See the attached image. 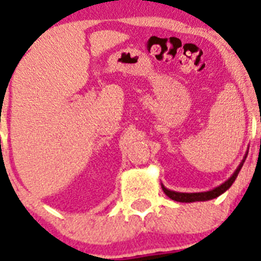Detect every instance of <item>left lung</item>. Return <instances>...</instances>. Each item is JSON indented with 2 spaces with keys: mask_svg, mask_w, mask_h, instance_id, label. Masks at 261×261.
I'll list each match as a JSON object with an SVG mask.
<instances>
[{
  "mask_svg": "<svg viewBox=\"0 0 261 261\" xmlns=\"http://www.w3.org/2000/svg\"><path fill=\"white\" fill-rule=\"evenodd\" d=\"M247 154H248V151H247V153H245L244 159H243L242 162H240V165L238 166L237 170L234 171V173L229 177L227 181H225L224 183H222V185L218 186V187L213 188V190L207 191V192H197V193H182V192H176V191L168 190V188H166L165 186L161 185L162 190L166 193V196L170 197L171 199L176 200V202H182V203L203 202V200H210V199L217 198V197H219L220 194L224 193L225 191H228L229 188H230V186L234 183V181H236V178L238 177V173H239V171L242 170L243 165H244L245 159H247Z\"/></svg>",
  "mask_w": 261,
  "mask_h": 261,
  "instance_id": "obj_1",
  "label": "left lung"
}]
</instances>
